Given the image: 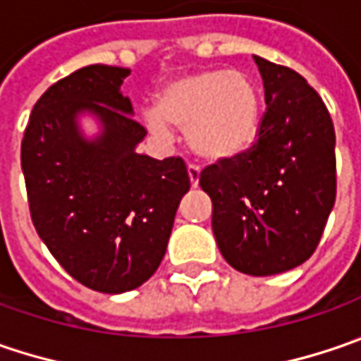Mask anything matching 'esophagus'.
Returning <instances> with one entry per match:
<instances>
[{"label":"esophagus","mask_w":361,"mask_h":361,"mask_svg":"<svg viewBox=\"0 0 361 361\" xmlns=\"http://www.w3.org/2000/svg\"><path fill=\"white\" fill-rule=\"evenodd\" d=\"M188 176H190V185L197 188V183H200V167L197 165H188Z\"/></svg>","instance_id":"34e87169"}]
</instances>
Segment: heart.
Wrapping results in <instances>:
<instances>
[{"label":"heart","instance_id":"b5f03b06","mask_svg":"<svg viewBox=\"0 0 361 361\" xmlns=\"http://www.w3.org/2000/svg\"><path fill=\"white\" fill-rule=\"evenodd\" d=\"M151 133L165 137L169 125L185 131L197 159L226 164L252 147L260 127V94L238 71H200L169 80L145 113Z\"/></svg>","mask_w":361,"mask_h":361}]
</instances>
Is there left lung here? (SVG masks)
<instances>
[{
	"label": "left lung",
	"mask_w": 361,
	"mask_h": 361,
	"mask_svg": "<svg viewBox=\"0 0 361 361\" xmlns=\"http://www.w3.org/2000/svg\"><path fill=\"white\" fill-rule=\"evenodd\" d=\"M267 113L240 157L206 167L212 230L226 262L271 276L303 264L336 204V131L322 97L287 66L252 56Z\"/></svg>",
	"instance_id": "8db88e82"
}]
</instances>
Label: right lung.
Returning a JSON list of instances; mask_svg holds the SVG:
<instances>
[{
    "mask_svg": "<svg viewBox=\"0 0 361 361\" xmlns=\"http://www.w3.org/2000/svg\"><path fill=\"white\" fill-rule=\"evenodd\" d=\"M129 68L92 64L48 88L22 141L30 214L42 243L85 287L118 295L161 264L190 176L181 157L137 153L147 131L121 85ZM102 131L87 137L80 117Z\"/></svg>",
    "mask_w": 361,
    "mask_h": 361,
    "instance_id": "right-lung-1",
    "label": "right lung"
}]
</instances>
